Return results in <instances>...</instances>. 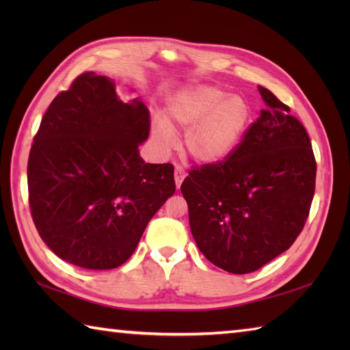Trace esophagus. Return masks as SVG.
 Here are the masks:
<instances>
[{
	"label": "esophagus",
	"instance_id": "34e87169",
	"mask_svg": "<svg viewBox=\"0 0 350 350\" xmlns=\"http://www.w3.org/2000/svg\"><path fill=\"white\" fill-rule=\"evenodd\" d=\"M185 177H187V171H185L182 167H176L174 168V180H176L177 188H180V185H182Z\"/></svg>",
	"mask_w": 350,
	"mask_h": 350
}]
</instances>
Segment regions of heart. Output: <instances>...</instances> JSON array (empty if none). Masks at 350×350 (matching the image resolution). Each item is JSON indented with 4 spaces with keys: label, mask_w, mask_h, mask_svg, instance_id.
<instances>
[{
    "label": "heart",
    "mask_w": 350,
    "mask_h": 350,
    "mask_svg": "<svg viewBox=\"0 0 350 350\" xmlns=\"http://www.w3.org/2000/svg\"><path fill=\"white\" fill-rule=\"evenodd\" d=\"M170 117L187 129L185 148L191 158L215 163L226 159L239 144L248 128L251 108L242 96L228 94L215 85H196L171 100ZM152 132L162 150H168L174 138L170 124L156 118Z\"/></svg>",
    "instance_id": "b5f03b06"
}]
</instances>
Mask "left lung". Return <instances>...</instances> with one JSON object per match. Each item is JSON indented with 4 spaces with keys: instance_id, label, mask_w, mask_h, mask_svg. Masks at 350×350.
<instances>
[{
    "instance_id": "left-lung-1",
    "label": "left lung",
    "mask_w": 350,
    "mask_h": 350,
    "mask_svg": "<svg viewBox=\"0 0 350 350\" xmlns=\"http://www.w3.org/2000/svg\"><path fill=\"white\" fill-rule=\"evenodd\" d=\"M258 92L266 108L232 154L192 168L180 187L198 250L232 273L254 272L292 247L316 187L306 128L267 88Z\"/></svg>"
}]
</instances>
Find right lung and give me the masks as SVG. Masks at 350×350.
I'll use <instances>...</instances> for the list:
<instances>
[{"label": "right lung", "mask_w": 350, "mask_h": 350, "mask_svg": "<svg viewBox=\"0 0 350 350\" xmlns=\"http://www.w3.org/2000/svg\"><path fill=\"white\" fill-rule=\"evenodd\" d=\"M143 102L118 99L107 77L84 72L44 113L28 158V202L42 241L85 269L123 265L167 198L174 167L146 163Z\"/></svg>", "instance_id": "right-lung-1"}]
</instances>
